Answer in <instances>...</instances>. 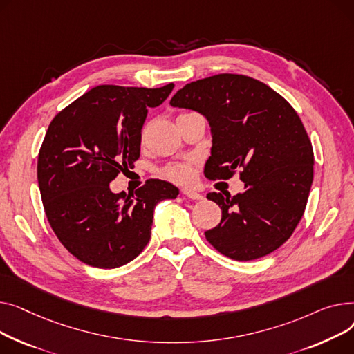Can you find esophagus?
I'll use <instances>...</instances> for the list:
<instances>
[{
    "label": "esophagus",
    "mask_w": 354,
    "mask_h": 354,
    "mask_svg": "<svg viewBox=\"0 0 354 354\" xmlns=\"http://www.w3.org/2000/svg\"><path fill=\"white\" fill-rule=\"evenodd\" d=\"M181 194H183L184 197H187V198H192V200H201V198H203L201 194H198L197 192L189 190V189H183V190H181Z\"/></svg>",
    "instance_id": "obj_1"
}]
</instances>
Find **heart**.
Listing matches in <instances>:
<instances>
[{
	"instance_id": "obj_1",
	"label": "heart",
	"mask_w": 354,
	"mask_h": 354,
	"mask_svg": "<svg viewBox=\"0 0 354 354\" xmlns=\"http://www.w3.org/2000/svg\"><path fill=\"white\" fill-rule=\"evenodd\" d=\"M162 176L165 178H169L174 183H187L190 181L193 177V170L190 162L183 161V162H173L167 167L162 169Z\"/></svg>"
}]
</instances>
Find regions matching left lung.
Returning <instances> with one entry per match:
<instances>
[{
    "label": "left lung",
    "mask_w": 354,
    "mask_h": 354,
    "mask_svg": "<svg viewBox=\"0 0 354 354\" xmlns=\"http://www.w3.org/2000/svg\"><path fill=\"white\" fill-rule=\"evenodd\" d=\"M173 107L209 120L212 156L204 176L228 180L240 174L244 192L209 193L221 221L205 240L239 261L267 256L284 244L301 220L313 183L315 154L303 122L273 88L241 74H217L185 84Z\"/></svg>",
    "instance_id": "8db88e82"
}]
</instances>
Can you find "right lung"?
<instances>
[{"label":"right lung","instance_id":"add662e5","mask_svg":"<svg viewBox=\"0 0 354 354\" xmlns=\"http://www.w3.org/2000/svg\"><path fill=\"white\" fill-rule=\"evenodd\" d=\"M174 84L160 88L98 86L62 109L41 144V200L59 243L80 261L115 268L149 244L154 207L178 189L150 178L134 194H114L110 183L140 158L141 129Z\"/></svg>","mask_w":354,"mask_h":354}]
</instances>
